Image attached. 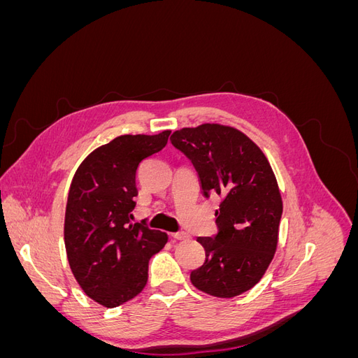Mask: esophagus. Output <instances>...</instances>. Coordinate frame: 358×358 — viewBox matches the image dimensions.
Returning a JSON list of instances; mask_svg holds the SVG:
<instances>
[{"label": "esophagus", "instance_id": "esophagus-1", "mask_svg": "<svg viewBox=\"0 0 358 358\" xmlns=\"http://www.w3.org/2000/svg\"><path fill=\"white\" fill-rule=\"evenodd\" d=\"M171 237H173V239H176V241H188L189 234H187V233H173Z\"/></svg>", "mask_w": 358, "mask_h": 358}]
</instances>
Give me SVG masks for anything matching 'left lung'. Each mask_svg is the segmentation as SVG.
<instances>
[{
    "mask_svg": "<svg viewBox=\"0 0 358 358\" xmlns=\"http://www.w3.org/2000/svg\"><path fill=\"white\" fill-rule=\"evenodd\" d=\"M170 140L197 170L203 196L222 197L218 233L197 239L206 259L191 282L215 297L239 296L258 284L276 252L282 199L275 173L262 149L233 127L182 128Z\"/></svg>",
    "mask_w": 358,
    "mask_h": 358,
    "instance_id": "8db88e82",
    "label": "left lung"
}]
</instances>
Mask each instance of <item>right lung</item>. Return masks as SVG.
<instances>
[{
  "label": "right lung",
  "instance_id": "right-lung-1",
  "mask_svg": "<svg viewBox=\"0 0 358 358\" xmlns=\"http://www.w3.org/2000/svg\"><path fill=\"white\" fill-rule=\"evenodd\" d=\"M171 131L119 136L83 159L71 180L64 241L85 294L106 308L134 299L148 282L149 259L167 234L133 222L140 162L167 145Z\"/></svg>",
  "mask_w": 358,
  "mask_h": 358
}]
</instances>
